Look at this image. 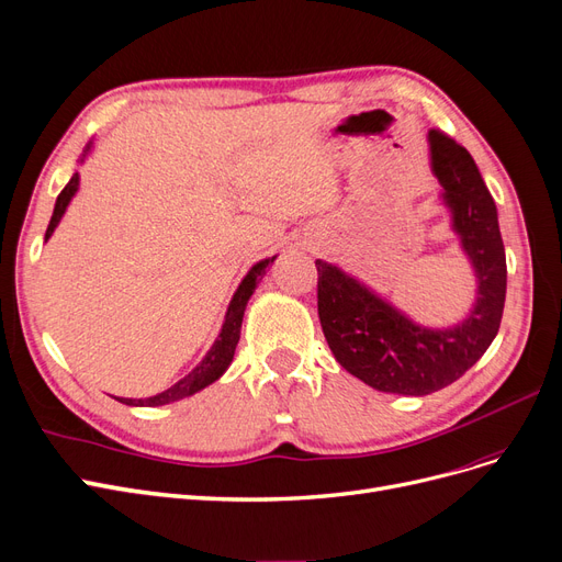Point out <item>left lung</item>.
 <instances>
[{"instance_id":"1","label":"left lung","mask_w":562,"mask_h":562,"mask_svg":"<svg viewBox=\"0 0 562 562\" xmlns=\"http://www.w3.org/2000/svg\"><path fill=\"white\" fill-rule=\"evenodd\" d=\"M428 140L432 173L480 280L470 317L445 330L422 328L340 268L315 261L319 322L334 357L368 386L403 396H426L465 375L497 336L507 292L505 245L480 169L449 134L430 130Z\"/></svg>"}]
</instances>
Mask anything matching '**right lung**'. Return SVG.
Masks as SVG:
<instances>
[{"label":"right lung","instance_id":"obj_1","mask_svg":"<svg viewBox=\"0 0 562 562\" xmlns=\"http://www.w3.org/2000/svg\"><path fill=\"white\" fill-rule=\"evenodd\" d=\"M90 150V145H88ZM78 190V173H74V178L67 182L65 190L59 192L57 196V203H55V211H53V217H50V224L46 228V240L53 236L55 226L59 224L61 215H65L67 205L71 201V196L76 194ZM273 259H263L259 263H255L252 268H249V273L243 278L238 292L234 294L232 303H228V310H226V319L222 324V330H220V338L215 340V345L211 347V351L203 357V361L190 372V375H184L180 382H176L173 386H169L166 391L157 393V396H150V398H117L120 403L124 405H136V407H155V405H166V403H173V401H180V398H187L192 396V393L201 391L203 386L213 384L215 380L222 378V372L228 368V363H232L234 359V351H236V345L240 340V324H243V313H245V305L249 301V296H252L257 282L261 280V276L266 273V266L273 263Z\"/></svg>","mask_w":562,"mask_h":562}]
</instances>
